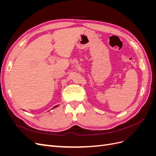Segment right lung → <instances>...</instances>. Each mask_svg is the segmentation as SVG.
Wrapping results in <instances>:
<instances>
[{
	"mask_svg": "<svg viewBox=\"0 0 156 156\" xmlns=\"http://www.w3.org/2000/svg\"><path fill=\"white\" fill-rule=\"evenodd\" d=\"M58 107V105H56V106H55L53 108H55V107Z\"/></svg>",
	"mask_w": 156,
	"mask_h": 156,
	"instance_id": "right-lung-1",
	"label": "right lung"
}]
</instances>
